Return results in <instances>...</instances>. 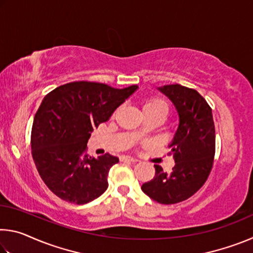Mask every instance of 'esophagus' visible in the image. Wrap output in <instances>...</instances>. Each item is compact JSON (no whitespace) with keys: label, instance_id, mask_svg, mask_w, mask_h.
<instances>
[{"label":"esophagus","instance_id":"34e87169","mask_svg":"<svg viewBox=\"0 0 253 253\" xmlns=\"http://www.w3.org/2000/svg\"><path fill=\"white\" fill-rule=\"evenodd\" d=\"M121 160L123 161V162H136V160L135 158H132V157H130V156H123Z\"/></svg>","mask_w":253,"mask_h":253}]
</instances>
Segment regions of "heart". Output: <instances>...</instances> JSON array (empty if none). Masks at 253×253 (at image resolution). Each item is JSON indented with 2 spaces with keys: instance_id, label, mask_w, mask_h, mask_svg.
Wrapping results in <instances>:
<instances>
[{
  "instance_id": "1",
  "label": "heart",
  "mask_w": 253,
  "mask_h": 253,
  "mask_svg": "<svg viewBox=\"0 0 253 253\" xmlns=\"http://www.w3.org/2000/svg\"><path fill=\"white\" fill-rule=\"evenodd\" d=\"M143 111L144 115L151 114V113H162L168 115L169 113V106L164 100L160 99V98H149V99L145 100L143 104ZM144 134V130L142 128H139L138 130L136 131V136H140Z\"/></svg>"
}]
</instances>
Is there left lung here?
Masks as SVG:
<instances>
[{
	"label": "left lung",
	"instance_id": "1",
	"mask_svg": "<svg viewBox=\"0 0 253 253\" xmlns=\"http://www.w3.org/2000/svg\"><path fill=\"white\" fill-rule=\"evenodd\" d=\"M158 90L169 98L178 114L177 130L169 144L175 166L166 173L154 165L155 176L142 190L158 203L175 204L191 198L207 182L215 154V128L211 107L195 89L176 84Z\"/></svg>",
	"mask_w": 253,
	"mask_h": 253
}]
</instances>
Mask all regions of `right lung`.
Instances as JSON below:
<instances>
[{
    "label": "right lung",
    "instance_id": "add662e5",
    "mask_svg": "<svg viewBox=\"0 0 253 253\" xmlns=\"http://www.w3.org/2000/svg\"><path fill=\"white\" fill-rule=\"evenodd\" d=\"M137 88L75 81L43 98L32 125V157L41 178L58 198L85 204L107 190L109 169L119 160L108 153L88 156V139Z\"/></svg>",
    "mask_w": 253,
    "mask_h": 253
}]
</instances>
